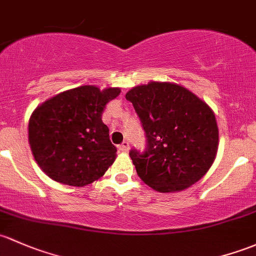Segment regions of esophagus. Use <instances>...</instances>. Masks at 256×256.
Segmentation results:
<instances>
[{
    "instance_id": "obj_1",
    "label": "esophagus",
    "mask_w": 256,
    "mask_h": 256,
    "mask_svg": "<svg viewBox=\"0 0 256 256\" xmlns=\"http://www.w3.org/2000/svg\"><path fill=\"white\" fill-rule=\"evenodd\" d=\"M128 147H130V144H128V141H124L122 144H121L120 146H119V150H122V152H128Z\"/></svg>"
}]
</instances>
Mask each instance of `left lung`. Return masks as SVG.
Returning <instances> with one entry per match:
<instances>
[{
  "instance_id": "obj_1",
  "label": "left lung",
  "mask_w": 256,
  "mask_h": 256,
  "mask_svg": "<svg viewBox=\"0 0 256 256\" xmlns=\"http://www.w3.org/2000/svg\"><path fill=\"white\" fill-rule=\"evenodd\" d=\"M141 121L146 148H132L137 176L160 192H180L208 170L218 147L214 112L186 88L166 82L137 86L126 93Z\"/></svg>"
}]
</instances>
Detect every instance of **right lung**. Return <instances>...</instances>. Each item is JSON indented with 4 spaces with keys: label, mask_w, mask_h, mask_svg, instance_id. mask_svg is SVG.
Segmentation results:
<instances>
[{
    "label": "right lung",
    "mask_w": 256,
    "mask_h": 256,
    "mask_svg": "<svg viewBox=\"0 0 256 256\" xmlns=\"http://www.w3.org/2000/svg\"><path fill=\"white\" fill-rule=\"evenodd\" d=\"M119 88L100 90L82 86L58 94L38 106L29 120V144L48 176L84 186L104 176L116 157L109 128L102 121L108 102Z\"/></svg>",
    "instance_id": "1"
}]
</instances>
